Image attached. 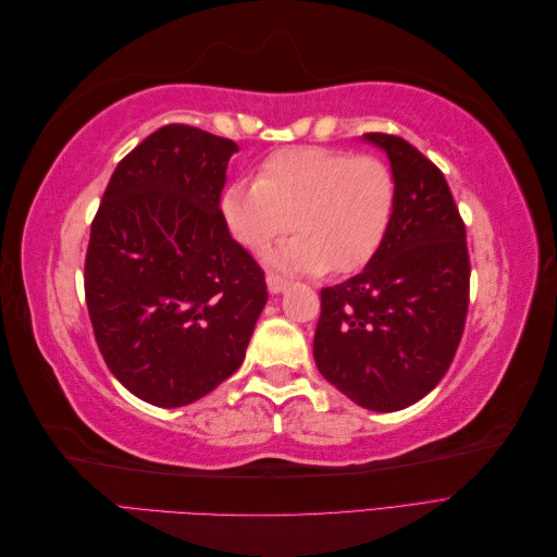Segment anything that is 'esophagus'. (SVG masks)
<instances>
[{
    "instance_id": "esophagus-1",
    "label": "esophagus",
    "mask_w": 557,
    "mask_h": 557,
    "mask_svg": "<svg viewBox=\"0 0 557 557\" xmlns=\"http://www.w3.org/2000/svg\"><path fill=\"white\" fill-rule=\"evenodd\" d=\"M288 285H290V281H285L283 276H276V274H269L267 276V288H269V293H272V295L283 293L285 288H288Z\"/></svg>"
}]
</instances>
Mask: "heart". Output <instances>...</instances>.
Returning <instances> with one entry per match:
<instances>
[{"mask_svg": "<svg viewBox=\"0 0 557 557\" xmlns=\"http://www.w3.org/2000/svg\"><path fill=\"white\" fill-rule=\"evenodd\" d=\"M395 205V176L383 160L297 146L269 156L258 181H232L221 195V215L232 237L252 252L295 227V237L267 256L278 272L350 274L379 252Z\"/></svg>", "mask_w": 557, "mask_h": 557, "instance_id": "1", "label": "heart"}]
</instances>
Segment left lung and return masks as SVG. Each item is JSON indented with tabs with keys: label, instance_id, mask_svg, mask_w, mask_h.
<instances>
[{
	"label": "left lung",
	"instance_id": "1",
	"mask_svg": "<svg viewBox=\"0 0 557 557\" xmlns=\"http://www.w3.org/2000/svg\"><path fill=\"white\" fill-rule=\"evenodd\" d=\"M397 185L393 225L360 274L320 290L313 360L369 411H399L444 379L469 307L467 232L440 166L393 134L369 132Z\"/></svg>",
	"mask_w": 557,
	"mask_h": 557
}]
</instances>
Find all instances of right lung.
Listing matches in <instances>:
<instances>
[{"label":"right lung","mask_w":557,"mask_h":557,"mask_svg":"<svg viewBox=\"0 0 557 557\" xmlns=\"http://www.w3.org/2000/svg\"><path fill=\"white\" fill-rule=\"evenodd\" d=\"M239 146L164 125L117 162L90 227L86 301L99 352L132 395L176 409L242 367L264 272L221 215Z\"/></svg>","instance_id":"1"}]
</instances>
